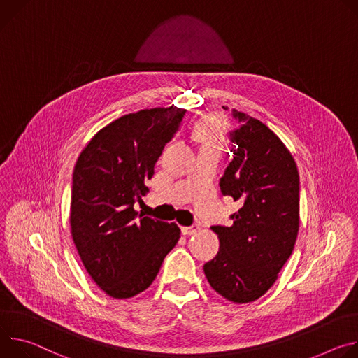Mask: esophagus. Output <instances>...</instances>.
I'll return each mask as SVG.
<instances>
[{
    "instance_id": "obj_1",
    "label": "esophagus",
    "mask_w": 358,
    "mask_h": 358,
    "mask_svg": "<svg viewBox=\"0 0 358 358\" xmlns=\"http://www.w3.org/2000/svg\"><path fill=\"white\" fill-rule=\"evenodd\" d=\"M182 234H185V236H190V234H194V233H197L201 230V227L199 226H183L182 229Z\"/></svg>"
}]
</instances>
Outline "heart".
I'll return each mask as SVG.
<instances>
[{
    "label": "heart",
    "mask_w": 358,
    "mask_h": 358,
    "mask_svg": "<svg viewBox=\"0 0 358 358\" xmlns=\"http://www.w3.org/2000/svg\"><path fill=\"white\" fill-rule=\"evenodd\" d=\"M194 136L202 143H208V142L222 143L223 142L222 121L217 116H208L202 119V121L194 128Z\"/></svg>",
    "instance_id": "1"
}]
</instances>
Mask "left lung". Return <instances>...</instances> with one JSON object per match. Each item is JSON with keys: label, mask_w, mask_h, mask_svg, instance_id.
Masks as SVG:
<instances>
[{"label": "left lung", "mask_w": 358, "mask_h": 358, "mask_svg": "<svg viewBox=\"0 0 358 358\" xmlns=\"http://www.w3.org/2000/svg\"><path fill=\"white\" fill-rule=\"evenodd\" d=\"M233 161L220 190L242 208L233 224L212 226L220 248L203 266L212 289L236 304L262 297L277 280L299 233V171L290 150L259 119L233 109Z\"/></svg>", "instance_id": "1"}]
</instances>
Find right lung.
Returning a JSON list of instances; mask_svg holds the SVG:
<instances>
[{
    "mask_svg": "<svg viewBox=\"0 0 358 358\" xmlns=\"http://www.w3.org/2000/svg\"><path fill=\"white\" fill-rule=\"evenodd\" d=\"M185 109H142L98 131L73 168L71 234L88 274L108 296L145 292L180 237L176 223L134 209Z\"/></svg>",
    "mask_w": 358,
    "mask_h": 358,
    "instance_id": "obj_1",
    "label": "right lung"
}]
</instances>
